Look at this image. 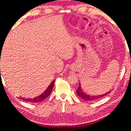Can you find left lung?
Wrapping results in <instances>:
<instances>
[{"label": "left lung", "mask_w": 131, "mask_h": 131, "mask_svg": "<svg viewBox=\"0 0 131 131\" xmlns=\"http://www.w3.org/2000/svg\"><path fill=\"white\" fill-rule=\"evenodd\" d=\"M111 92H108L107 93H105V94L102 95H90L89 94H86L85 92H83V90H82V87H81V85H80L78 88L77 90V93L78 96H79L80 98H82L84 100H86V101H93V100H97V99L101 98V97H104V96L106 95L108 93H109Z\"/></svg>", "instance_id": "8db88e82"}]
</instances>
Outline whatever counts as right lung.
Wrapping results in <instances>:
<instances>
[{
  "label": "right lung",
  "mask_w": 131,
  "mask_h": 131,
  "mask_svg": "<svg viewBox=\"0 0 131 131\" xmlns=\"http://www.w3.org/2000/svg\"><path fill=\"white\" fill-rule=\"evenodd\" d=\"M54 80H53L51 83H50V85L48 86V87L46 89V90L40 95L38 96V97H35V98L33 99H24V98H21L22 100H23L24 101L26 102H32V103H36V102H42V100H44L45 99H46L48 96L50 95V93H51L52 90L53 89V86H54Z\"/></svg>",
  "instance_id": "obj_1"
}]
</instances>
